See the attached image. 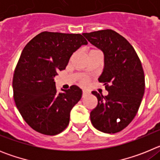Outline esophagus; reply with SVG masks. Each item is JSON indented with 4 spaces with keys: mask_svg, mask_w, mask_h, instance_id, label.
Instances as JSON below:
<instances>
[{
    "mask_svg": "<svg viewBox=\"0 0 160 160\" xmlns=\"http://www.w3.org/2000/svg\"><path fill=\"white\" fill-rule=\"evenodd\" d=\"M87 94H89V92H87V91H86V90H82V97L87 96Z\"/></svg>",
    "mask_w": 160,
    "mask_h": 160,
    "instance_id": "obj_1",
    "label": "esophagus"
}]
</instances>
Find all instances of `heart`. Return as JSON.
Here are the masks:
<instances>
[{
  "label": "heart",
  "mask_w": 160,
  "mask_h": 160,
  "mask_svg": "<svg viewBox=\"0 0 160 160\" xmlns=\"http://www.w3.org/2000/svg\"><path fill=\"white\" fill-rule=\"evenodd\" d=\"M92 51V50H91ZM80 82H81V84H86V82H87V79H82L81 81H80Z\"/></svg>",
  "instance_id": "b5f03b06"
}]
</instances>
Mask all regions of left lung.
<instances>
[{"instance_id": "8db88e82", "label": "left lung", "mask_w": 160, "mask_h": 160, "mask_svg": "<svg viewBox=\"0 0 160 160\" xmlns=\"http://www.w3.org/2000/svg\"><path fill=\"white\" fill-rule=\"evenodd\" d=\"M82 34L104 53L98 81L108 91L107 96L92 92L98 105L90 112L91 123L102 132H119L135 118L143 97L145 77L140 59L128 41L112 29Z\"/></svg>"}]
</instances>
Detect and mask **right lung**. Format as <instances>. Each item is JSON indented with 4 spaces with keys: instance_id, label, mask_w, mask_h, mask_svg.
Segmentation results:
<instances>
[{
    "instance_id": "add662e5",
    "label": "right lung",
    "mask_w": 160,
    "mask_h": 160,
    "mask_svg": "<svg viewBox=\"0 0 160 160\" xmlns=\"http://www.w3.org/2000/svg\"><path fill=\"white\" fill-rule=\"evenodd\" d=\"M87 43L79 33L45 31L23 49L14 70L13 98L22 118L34 131L55 135L67 128L70 111L82 91L71 86L58 93L54 77L66 69L73 52Z\"/></svg>"
}]
</instances>
